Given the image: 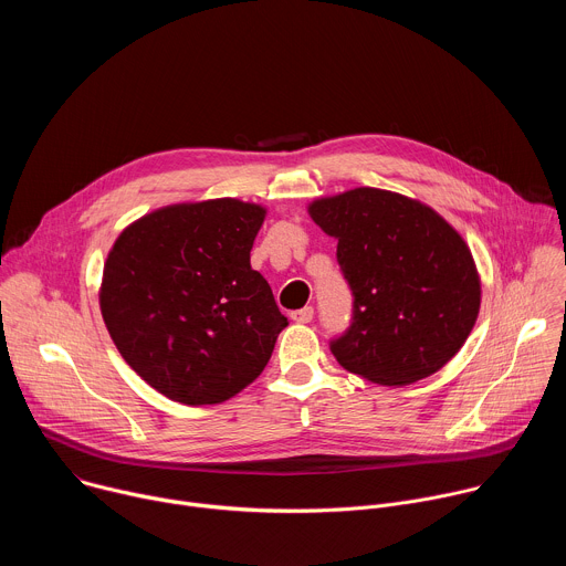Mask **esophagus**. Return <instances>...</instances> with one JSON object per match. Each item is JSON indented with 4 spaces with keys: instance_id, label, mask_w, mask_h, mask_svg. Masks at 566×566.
<instances>
[{
    "instance_id": "obj_1",
    "label": "esophagus",
    "mask_w": 566,
    "mask_h": 566,
    "mask_svg": "<svg viewBox=\"0 0 566 566\" xmlns=\"http://www.w3.org/2000/svg\"><path fill=\"white\" fill-rule=\"evenodd\" d=\"M291 319L297 322V325H306V322L313 319V306H304V308H297L291 313Z\"/></svg>"
}]
</instances>
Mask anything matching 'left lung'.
Listing matches in <instances>:
<instances>
[{"label": "left lung", "mask_w": 566, "mask_h": 566, "mask_svg": "<svg viewBox=\"0 0 566 566\" xmlns=\"http://www.w3.org/2000/svg\"><path fill=\"white\" fill-rule=\"evenodd\" d=\"M338 239L354 293L349 329L332 340L352 374L387 387L439 371L463 347L481 304V280L463 237L430 206L378 188L308 203Z\"/></svg>", "instance_id": "8db88e82"}]
</instances>
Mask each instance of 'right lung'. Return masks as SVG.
Listing matches in <instances>:
<instances>
[{"label":"right lung","instance_id":"obj_1","mask_svg":"<svg viewBox=\"0 0 566 566\" xmlns=\"http://www.w3.org/2000/svg\"><path fill=\"white\" fill-rule=\"evenodd\" d=\"M266 208L208 199L129 223L107 255L101 311L125 363L156 391L214 406L251 385L289 325L251 269Z\"/></svg>","mask_w":566,"mask_h":566}]
</instances>
